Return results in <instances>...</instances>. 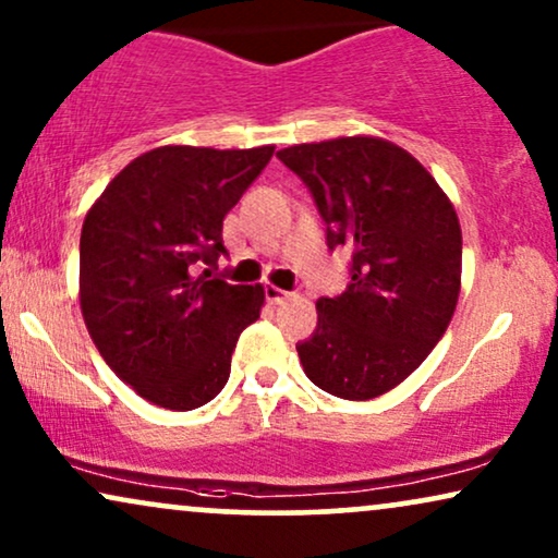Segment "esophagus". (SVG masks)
Returning <instances> with one entry per match:
<instances>
[{"label":"esophagus","mask_w":558,"mask_h":558,"mask_svg":"<svg viewBox=\"0 0 558 558\" xmlns=\"http://www.w3.org/2000/svg\"><path fill=\"white\" fill-rule=\"evenodd\" d=\"M291 291H283V288L278 286H265V299L267 303H272V306H278V303H283L286 299H291Z\"/></svg>","instance_id":"1"}]
</instances>
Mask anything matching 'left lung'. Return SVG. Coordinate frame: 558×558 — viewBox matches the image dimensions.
<instances>
[{
    "label": "left lung",
    "mask_w": 558,
    "mask_h": 558,
    "mask_svg": "<svg viewBox=\"0 0 558 558\" xmlns=\"http://www.w3.org/2000/svg\"><path fill=\"white\" fill-rule=\"evenodd\" d=\"M327 227L350 252V283L316 301L314 335L295 344L303 373L331 397L365 401L399 386L448 329L461 291V227L433 174L384 138L288 146Z\"/></svg>",
    "instance_id": "obj_1"
}]
</instances>
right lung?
<instances>
[{"instance_id": "obj_1", "label": "right lung", "mask_w": 558, "mask_h": 558, "mask_svg": "<svg viewBox=\"0 0 558 558\" xmlns=\"http://www.w3.org/2000/svg\"><path fill=\"white\" fill-rule=\"evenodd\" d=\"M272 151L159 146L133 159L84 218V322L112 373L151 404L187 412L227 386L265 291L199 270L229 255L223 216Z\"/></svg>"}]
</instances>
